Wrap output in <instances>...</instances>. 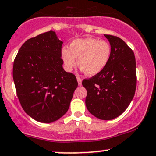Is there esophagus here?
I'll return each mask as SVG.
<instances>
[{"instance_id": "1", "label": "esophagus", "mask_w": 156, "mask_h": 156, "mask_svg": "<svg viewBox=\"0 0 156 156\" xmlns=\"http://www.w3.org/2000/svg\"><path fill=\"white\" fill-rule=\"evenodd\" d=\"M77 81H78V85H79V86H81V83H82V79H81V78H79V77H78V78H77Z\"/></svg>"}]
</instances>
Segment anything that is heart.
Segmentation results:
<instances>
[{"label": "heart", "mask_w": 156, "mask_h": 156, "mask_svg": "<svg viewBox=\"0 0 156 156\" xmlns=\"http://www.w3.org/2000/svg\"><path fill=\"white\" fill-rule=\"evenodd\" d=\"M111 53V45L105 41L83 38L73 40L69 48H62L61 57L68 70H71L75 66V58H78V66L87 75L93 76L105 68Z\"/></svg>", "instance_id": "b5f03b06"}]
</instances>
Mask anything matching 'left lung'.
<instances>
[{"instance_id":"8db88e82","label":"left lung","mask_w":156,"mask_h":156,"mask_svg":"<svg viewBox=\"0 0 156 156\" xmlns=\"http://www.w3.org/2000/svg\"><path fill=\"white\" fill-rule=\"evenodd\" d=\"M111 53L105 68L82 85L87 91L85 103L93 116L103 120L119 117L134 96L137 84L136 62L133 51L122 39L105 34Z\"/></svg>"}]
</instances>
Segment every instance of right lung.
I'll return each instance as SVG.
<instances>
[{"label": "right lung", "instance_id": "add662e5", "mask_svg": "<svg viewBox=\"0 0 156 156\" xmlns=\"http://www.w3.org/2000/svg\"><path fill=\"white\" fill-rule=\"evenodd\" d=\"M62 45L50 30L27 39L15 58L18 98L26 114L38 122L50 123L63 117L78 87L75 75L63 68Z\"/></svg>", "mask_w": 156, "mask_h": 156}]
</instances>
